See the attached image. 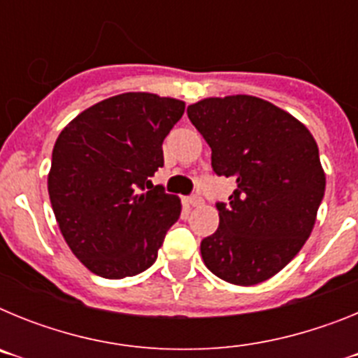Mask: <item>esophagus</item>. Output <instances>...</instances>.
<instances>
[{"mask_svg": "<svg viewBox=\"0 0 358 358\" xmlns=\"http://www.w3.org/2000/svg\"><path fill=\"white\" fill-rule=\"evenodd\" d=\"M188 204H189V206H194V208L201 206L202 197H199V195H192V197H188Z\"/></svg>", "mask_w": 358, "mask_h": 358, "instance_id": "1", "label": "esophagus"}]
</instances>
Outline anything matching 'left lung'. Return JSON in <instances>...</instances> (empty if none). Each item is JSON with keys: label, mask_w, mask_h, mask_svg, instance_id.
<instances>
[{"label": "left lung", "mask_w": 358, "mask_h": 358, "mask_svg": "<svg viewBox=\"0 0 358 358\" xmlns=\"http://www.w3.org/2000/svg\"><path fill=\"white\" fill-rule=\"evenodd\" d=\"M188 118L211 148L217 176L235 177L217 202L218 229L201 242L204 265L233 285L273 278L314 229L327 177L314 136L274 103L249 94L204 98Z\"/></svg>", "instance_id": "obj_1"}]
</instances>
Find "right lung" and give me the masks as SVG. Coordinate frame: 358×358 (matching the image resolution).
<instances>
[{
    "label": "right lung",
    "mask_w": 358,
    "mask_h": 358,
    "mask_svg": "<svg viewBox=\"0 0 358 358\" xmlns=\"http://www.w3.org/2000/svg\"><path fill=\"white\" fill-rule=\"evenodd\" d=\"M182 113L176 98L123 93L82 110L57 138L53 213L73 255L96 276L147 271L181 215L179 197L148 177L163 166V140Z\"/></svg>",
    "instance_id": "add662e5"
}]
</instances>
